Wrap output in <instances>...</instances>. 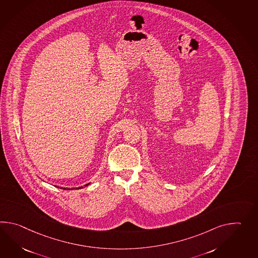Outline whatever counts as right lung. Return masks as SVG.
I'll return each instance as SVG.
<instances>
[{
    "mask_svg": "<svg viewBox=\"0 0 258 258\" xmlns=\"http://www.w3.org/2000/svg\"><path fill=\"white\" fill-rule=\"evenodd\" d=\"M89 184H90V183L86 184V185H85V186H88V185H89ZM81 188H83V187H80V188H79V189H81ZM77 189H78V188H77Z\"/></svg>",
    "mask_w": 258,
    "mask_h": 258,
    "instance_id": "1",
    "label": "right lung"
}]
</instances>
